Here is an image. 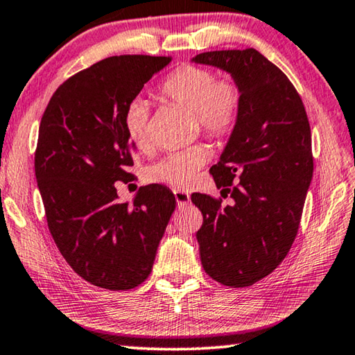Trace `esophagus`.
Here are the masks:
<instances>
[{
	"label": "esophagus",
	"instance_id": "obj_1",
	"mask_svg": "<svg viewBox=\"0 0 355 355\" xmlns=\"http://www.w3.org/2000/svg\"><path fill=\"white\" fill-rule=\"evenodd\" d=\"M174 198H176L178 207H184L190 202L189 193H185V191H181V190H174Z\"/></svg>",
	"mask_w": 355,
	"mask_h": 355
}]
</instances>
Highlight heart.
Wrapping results in <instances>:
<instances>
[{"label":"heart","mask_w":355,"mask_h":355,"mask_svg":"<svg viewBox=\"0 0 355 355\" xmlns=\"http://www.w3.org/2000/svg\"><path fill=\"white\" fill-rule=\"evenodd\" d=\"M157 92L168 101L195 112L201 129L214 139H226L237 128L243 107V89L234 76L216 78L207 67L185 64L168 73L160 80ZM148 116V105L139 98L124 110V130L139 148L146 145ZM209 159V148L200 143L168 155L151 168L149 178L174 189H187Z\"/></svg>","instance_id":"heart-1"}]
</instances>
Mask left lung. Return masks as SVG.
<instances>
[{"label": "left lung", "mask_w": 355, "mask_h": 355, "mask_svg": "<svg viewBox=\"0 0 355 355\" xmlns=\"http://www.w3.org/2000/svg\"><path fill=\"white\" fill-rule=\"evenodd\" d=\"M198 64L223 68L239 79L243 107L225 153L210 168L221 197L193 193L202 226L196 232L204 271L241 288L275 271L300 229L313 176L312 132L306 107L281 68L257 49L198 54Z\"/></svg>", "instance_id": "left-lung-1"}]
</instances>
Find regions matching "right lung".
Masks as SVG:
<instances>
[{
  "label": "right lung",
  "mask_w": 355,
  "mask_h": 355,
  "mask_svg": "<svg viewBox=\"0 0 355 355\" xmlns=\"http://www.w3.org/2000/svg\"><path fill=\"white\" fill-rule=\"evenodd\" d=\"M165 55L123 54L73 74L43 112L34 168L48 229L74 272L96 287H139L176 209L164 185H145L132 206L118 201L115 182L134 181V149L124 110Z\"/></svg>",
  "instance_id": "add662e5"
}]
</instances>
